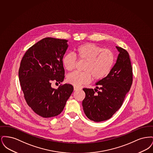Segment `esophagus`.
I'll return each instance as SVG.
<instances>
[{"label": "esophagus", "mask_w": 153, "mask_h": 153, "mask_svg": "<svg viewBox=\"0 0 153 153\" xmlns=\"http://www.w3.org/2000/svg\"><path fill=\"white\" fill-rule=\"evenodd\" d=\"M81 89V88L79 87H74V91H77V90H79Z\"/></svg>", "instance_id": "34e87169"}]
</instances>
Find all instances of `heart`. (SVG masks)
<instances>
[{
	"label": "heart",
	"mask_w": 153,
	"mask_h": 153,
	"mask_svg": "<svg viewBox=\"0 0 153 153\" xmlns=\"http://www.w3.org/2000/svg\"><path fill=\"white\" fill-rule=\"evenodd\" d=\"M76 53L79 60L85 62L84 72H74L67 76V81L75 87L89 83L92 77L95 81L104 79L110 73L115 60L112 51L94 44L81 45L77 48ZM62 62L66 69L72 71L76 66L77 58L72 53H68Z\"/></svg>",
	"instance_id": "b5f03b06"
}]
</instances>
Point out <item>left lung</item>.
Here are the masks:
<instances>
[{
  "instance_id": "8db88e82",
  "label": "left lung",
  "mask_w": 153,
  "mask_h": 153,
  "mask_svg": "<svg viewBox=\"0 0 153 153\" xmlns=\"http://www.w3.org/2000/svg\"><path fill=\"white\" fill-rule=\"evenodd\" d=\"M119 54L117 62L108 75L96 83L95 89L83 88L85 97L82 101L84 112L95 122L107 120L119 109L132 83V68L129 54L117 46Z\"/></svg>"
}]
</instances>
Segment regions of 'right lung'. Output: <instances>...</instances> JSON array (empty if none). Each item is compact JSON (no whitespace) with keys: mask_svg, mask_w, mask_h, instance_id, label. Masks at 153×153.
<instances>
[{"mask_svg":"<svg viewBox=\"0 0 153 153\" xmlns=\"http://www.w3.org/2000/svg\"><path fill=\"white\" fill-rule=\"evenodd\" d=\"M68 40L47 37L33 45L23 56L19 79L28 105L43 117L59 115L73 92L71 84L51 87V82L63 81L65 71L62 58ZM56 82V83H57Z\"/></svg>","mask_w":153,"mask_h":153,"instance_id":"add662e5","label":"right lung"}]
</instances>
